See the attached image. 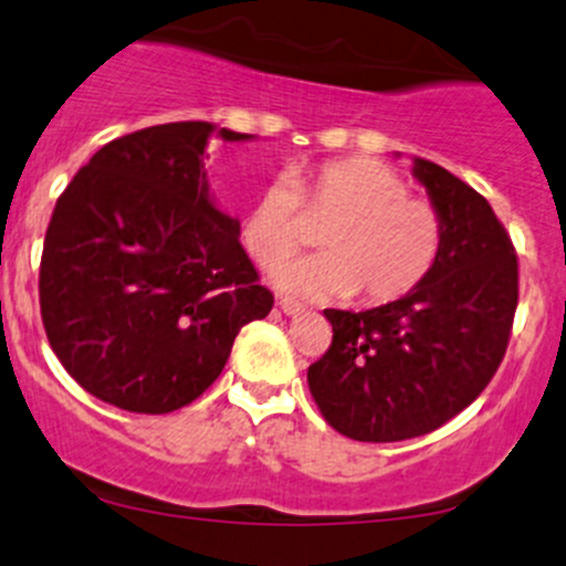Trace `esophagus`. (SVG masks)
<instances>
[{"instance_id":"obj_1","label":"esophagus","mask_w":566,"mask_h":566,"mask_svg":"<svg viewBox=\"0 0 566 566\" xmlns=\"http://www.w3.org/2000/svg\"><path fill=\"white\" fill-rule=\"evenodd\" d=\"M279 308H282V312L287 314V317H298V314L306 312V308H303L301 303L293 301V298H282V301H279Z\"/></svg>"}]
</instances>
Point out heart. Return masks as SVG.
<instances>
[{"label":"heart","mask_w":566,"mask_h":566,"mask_svg":"<svg viewBox=\"0 0 566 566\" xmlns=\"http://www.w3.org/2000/svg\"><path fill=\"white\" fill-rule=\"evenodd\" d=\"M301 200L314 217H331L323 254L282 265L273 279L306 298L349 295L368 303L401 301L426 282L442 249V219L407 181L371 157L295 165L271 181L241 219V243L258 265H276L303 243Z\"/></svg>","instance_id":"heart-1"}]
</instances>
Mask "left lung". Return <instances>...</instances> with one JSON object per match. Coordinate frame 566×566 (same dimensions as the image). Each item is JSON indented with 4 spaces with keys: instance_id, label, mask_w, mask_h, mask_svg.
Instances as JSON below:
<instances>
[{
    "instance_id": "obj_1",
    "label": "left lung",
    "mask_w": 566,
    "mask_h": 566,
    "mask_svg": "<svg viewBox=\"0 0 566 566\" xmlns=\"http://www.w3.org/2000/svg\"><path fill=\"white\" fill-rule=\"evenodd\" d=\"M412 174L442 219L437 265L401 301L325 308L333 342L308 366L323 418L358 442L423 437L467 409L507 353L518 306V258L488 200L428 159Z\"/></svg>"
}]
</instances>
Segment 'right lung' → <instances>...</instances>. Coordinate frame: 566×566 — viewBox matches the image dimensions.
I'll list each match as a JSON object with an SVG mask.
<instances>
[{
    "label": "right lung",
    "instance_id": "obj_1",
    "mask_svg": "<svg viewBox=\"0 0 566 566\" xmlns=\"http://www.w3.org/2000/svg\"><path fill=\"white\" fill-rule=\"evenodd\" d=\"M211 138L252 135L174 122L105 143L48 224V342L83 390L127 412L192 403L222 374L238 331L273 306L241 224L208 192Z\"/></svg>",
    "mask_w": 566,
    "mask_h": 566
}]
</instances>
